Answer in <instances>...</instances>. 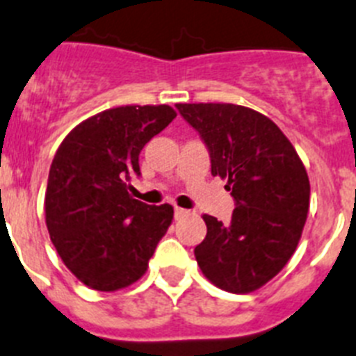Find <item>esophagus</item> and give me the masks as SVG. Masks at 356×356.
Segmentation results:
<instances>
[{
	"label": "esophagus",
	"instance_id": "obj_1",
	"mask_svg": "<svg viewBox=\"0 0 356 356\" xmlns=\"http://www.w3.org/2000/svg\"><path fill=\"white\" fill-rule=\"evenodd\" d=\"M188 213H190L188 209H182V208H175L174 209V215H175V218H177V220H179V218H182V216H186Z\"/></svg>",
	"mask_w": 356,
	"mask_h": 356
}]
</instances>
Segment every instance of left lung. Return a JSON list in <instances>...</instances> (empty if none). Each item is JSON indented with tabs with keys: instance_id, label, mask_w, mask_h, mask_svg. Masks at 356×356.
I'll return each mask as SVG.
<instances>
[{
	"instance_id": "8db88e82",
	"label": "left lung",
	"mask_w": 356,
	"mask_h": 356,
	"mask_svg": "<svg viewBox=\"0 0 356 356\" xmlns=\"http://www.w3.org/2000/svg\"><path fill=\"white\" fill-rule=\"evenodd\" d=\"M208 147L211 174L234 199L227 224L204 215L208 233L195 247L200 270L233 293L264 286L292 258L307 222L310 181L276 123L234 104H177Z\"/></svg>"
}]
</instances>
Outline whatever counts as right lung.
Instances as JSON below:
<instances>
[{"label": "right lung", "instance_id": "right-lung-1", "mask_svg": "<svg viewBox=\"0 0 356 356\" xmlns=\"http://www.w3.org/2000/svg\"><path fill=\"white\" fill-rule=\"evenodd\" d=\"M177 116L170 105H125L76 125L48 175V233L64 265L89 289L114 292L147 272L174 218L170 204L132 199L140 152Z\"/></svg>", "mask_w": 356, "mask_h": 356}]
</instances>
